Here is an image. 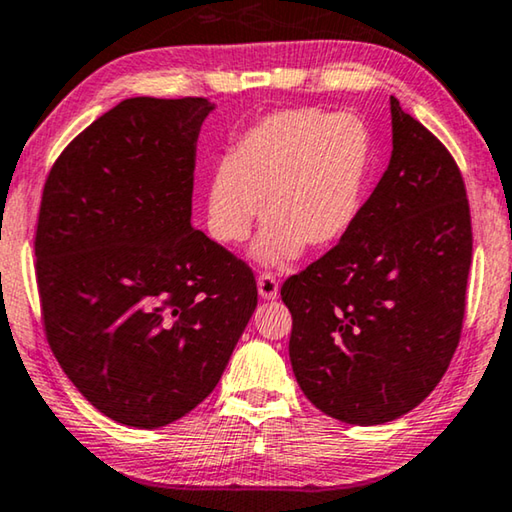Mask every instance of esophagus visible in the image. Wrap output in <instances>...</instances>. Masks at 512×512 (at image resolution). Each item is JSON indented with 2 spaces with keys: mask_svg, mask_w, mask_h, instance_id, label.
Segmentation results:
<instances>
[{
  "mask_svg": "<svg viewBox=\"0 0 512 512\" xmlns=\"http://www.w3.org/2000/svg\"><path fill=\"white\" fill-rule=\"evenodd\" d=\"M258 295L263 300H277L279 297V281L272 277V274H261L258 277Z\"/></svg>",
  "mask_w": 512,
  "mask_h": 512,
  "instance_id": "34e87169",
  "label": "esophagus"
}]
</instances>
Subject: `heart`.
Instances as JSON below:
<instances>
[{"instance_id":"heart-1","label":"heart","mask_w":512,"mask_h":512,"mask_svg":"<svg viewBox=\"0 0 512 512\" xmlns=\"http://www.w3.org/2000/svg\"><path fill=\"white\" fill-rule=\"evenodd\" d=\"M371 164V139L350 114L283 109L238 139L208 183V222L219 242L240 245L261 217L258 263L279 267L334 247L357 222Z\"/></svg>"}]
</instances>
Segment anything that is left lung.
<instances>
[{"mask_svg":"<svg viewBox=\"0 0 512 512\" xmlns=\"http://www.w3.org/2000/svg\"><path fill=\"white\" fill-rule=\"evenodd\" d=\"M391 144L389 167L348 235L281 286L297 384L320 412L352 426H380L428 398L465 318V180L393 96Z\"/></svg>","mask_w":512,"mask_h":512,"instance_id":"obj_1","label":"left lung"}]
</instances>
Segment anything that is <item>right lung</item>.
Returning a JSON list of instances; mask_svg holds the SVG:
<instances>
[{
    "mask_svg": "<svg viewBox=\"0 0 512 512\" xmlns=\"http://www.w3.org/2000/svg\"><path fill=\"white\" fill-rule=\"evenodd\" d=\"M206 98H128L54 162L36 229L47 343L109 419L162 428L217 387L254 274L192 226Z\"/></svg>",
    "mask_w": 512,
    "mask_h": 512,
    "instance_id": "right-lung-1",
    "label": "right lung"
}]
</instances>
